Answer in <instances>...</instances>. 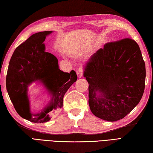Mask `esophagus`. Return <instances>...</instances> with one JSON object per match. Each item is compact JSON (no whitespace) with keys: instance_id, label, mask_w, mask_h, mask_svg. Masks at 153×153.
<instances>
[{"instance_id":"obj_1","label":"esophagus","mask_w":153,"mask_h":153,"mask_svg":"<svg viewBox=\"0 0 153 153\" xmlns=\"http://www.w3.org/2000/svg\"><path fill=\"white\" fill-rule=\"evenodd\" d=\"M76 73H77V76H78V77H82L83 76L82 68H79V69L76 71Z\"/></svg>"}]
</instances>
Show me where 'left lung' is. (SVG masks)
Masks as SVG:
<instances>
[{
    "label": "left lung",
    "instance_id": "left-lung-1",
    "mask_svg": "<svg viewBox=\"0 0 153 153\" xmlns=\"http://www.w3.org/2000/svg\"><path fill=\"white\" fill-rule=\"evenodd\" d=\"M83 70L91 111L98 118L118 121L141 100L145 64L139 45L131 39L106 43L90 57Z\"/></svg>",
    "mask_w": 153,
    "mask_h": 153
}]
</instances>
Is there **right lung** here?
Listing matches in <instances>:
<instances>
[{
	"instance_id": "obj_1",
	"label": "right lung",
	"mask_w": 153,
	"mask_h": 153,
	"mask_svg": "<svg viewBox=\"0 0 153 153\" xmlns=\"http://www.w3.org/2000/svg\"><path fill=\"white\" fill-rule=\"evenodd\" d=\"M52 33L39 32L19 45L10 60L6 76V89L16 112L34 123L49 121L52 115L62 107L65 93L77 79L75 71L67 73L60 70L57 58L45 51L43 42ZM35 82L44 86L50 100L43 110L32 113L28 87Z\"/></svg>"
}]
</instances>
